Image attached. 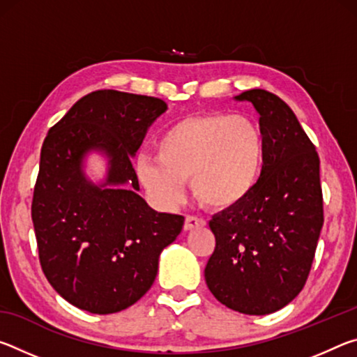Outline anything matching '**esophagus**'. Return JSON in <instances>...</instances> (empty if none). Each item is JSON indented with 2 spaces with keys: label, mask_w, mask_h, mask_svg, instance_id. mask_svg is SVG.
I'll use <instances>...</instances> for the list:
<instances>
[{
  "label": "esophagus",
  "mask_w": 357,
  "mask_h": 357,
  "mask_svg": "<svg viewBox=\"0 0 357 357\" xmlns=\"http://www.w3.org/2000/svg\"><path fill=\"white\" fill-rule=\"evenodd\" d=\"M204 225H206V220H203L200 217H195V215H187L184 220L185 231H189V229H193V228H202Z\"/></svg>",
  "instance_id": "obj_1"
}]
</instances>
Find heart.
Returning <instances> with one entry per match:
<instances>
[{
  "mask_svg": "<svg viewBox=\"0 0 357 357\" xmlns=\"http://www.w3.org/2000/svg\"><path fill=\"white\" fill-rule=\"evenodd\" d=\"M155 159L137 160V179L160 204L176 203L184 181L211 211L243 204L258 184L264 144L258 126L229 113L197 114L178 121L157 138Z\"/></svg>",
  "mask_w": 357,
  "mask_h": 357,
  "instance_id": "heart-1",
  "label": "heart"
}]
</instances>
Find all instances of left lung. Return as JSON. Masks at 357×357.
Listing matches in <instances>:
<instances>
[{"instance_id": "8db88e82", "label": "left lung", "mask_w": 357, "mask_h": 357, "mask_svg": "<svg viewBox=\"0 0 357 357\" xmlns=\"http://www.w3.org/2000/svg\"><path fill=\"white\" fill-rule=\"evenodd\" d=\"M259 113L263 168L238 208L209 222L215 249L204 268L214 298L245 315H268L304 288L323 228L319 157L279 96L249 89L236 96Z\"/></svg>"}]
</instances>
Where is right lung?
<instances>
[{"label":"right lung","mask_w":357,"mask_h":357,"mask_svg":"<svg viewBox=\"0 0 357 357\" xmlns=\"http://www.w3.org/2000/svg\"><path fill=\"white\" fill-rule=\"evenodd\" d=\"M165 110L159 98L99 89L78 100L42 144L31 203L39 261L56 293L78 309L107 315L135 304L155 280L160 252L183 229V215L157 213L138 195L130 162ZM93 149L111 157L102 186L81 172Z\"/></svg>","instance_id":"obj_1"}]
</instances>
